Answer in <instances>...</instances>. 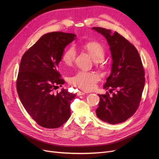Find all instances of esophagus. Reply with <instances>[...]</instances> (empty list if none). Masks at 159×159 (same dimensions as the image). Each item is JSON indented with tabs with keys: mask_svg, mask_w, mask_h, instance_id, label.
Segmentation results:
<instances>
[{
	"mask_svg": "<svg viewBox=\"0 0 159 159\" xmlns=\"http://www.w3.org/2000/svg\"><path fill=\"white\" fill-rule=\"evenodd\" d=\"M86 93L84 92V91H79L77 93V95L78 96H80V95H85Z\"/></svg>",
	"mask_w": 159,
	"mask_h": 159,
	"instance_id": "1",
	"label": "esophagus"
}]
</instances>
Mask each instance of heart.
I'll use <instances>...</instances> for the list:
<instances>
[{"mask_svg": "<svg viewBox=\"0 0 159 159\" xmlns=\"http://www.w3.org/2000/svg\"><path fill=\"white\" fill-rule=\"evenodd\" d=\"M84 48L93 59L96 61H101L104 57L105 50L103 46L97 42H89L84 45ZM76 50L73 46L70 47L64 52L62 57V62L67 66L73 64ZM99 80L98 75L93 71H80L71 78V83L83 90H91L94 88L96 82Z\"/></svg>", "mask_w": 159, "mask_h": 159, "instance_id": "obj_1", "label": "heart"}]
</instances>
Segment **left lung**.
Returning a JSON list of instances; mask_svg holds the SVG:
<instances>
[{
	"label": "left lung",
	"instance_id": "1",
	"mask_svg": "<svg viewBox=\"0 0 159 159\" xmlns=\"http://www.w3.org/2000/svg\"><path fill=\"white\" fill-rule=\"evenodd\" d=\"M92 30L101 33L110 46L111 70L103 88L110 93L98 95L97 117L111 124L123 122L135 113L144 87V70L135 47L117 32L100 27Z\"/></svg>",
	"mask_w": 159,
	"mask_h": 159
}]
</instances>
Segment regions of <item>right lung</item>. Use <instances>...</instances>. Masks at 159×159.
<instances>
[{
    "mask_svg": "<svg viewBox=\"0 0 159 159\" xmlns=\"http://www.w3.org/2000/svg\"><path fill=\"white\" fill-rule=\"evenodd\" d=\"M76 37L61 31L46 33L22 57L17 93L25 110L43 128H58L70 117V104L75 95L63 88L57 94L53 90L64 84L58 66L64 48Z\"/></svg>",
    "mask_w": 159,
    "mask_h": 159,
    "instance_id": "right-lung-1",
    "label": "right lung"
}]
</instances>
